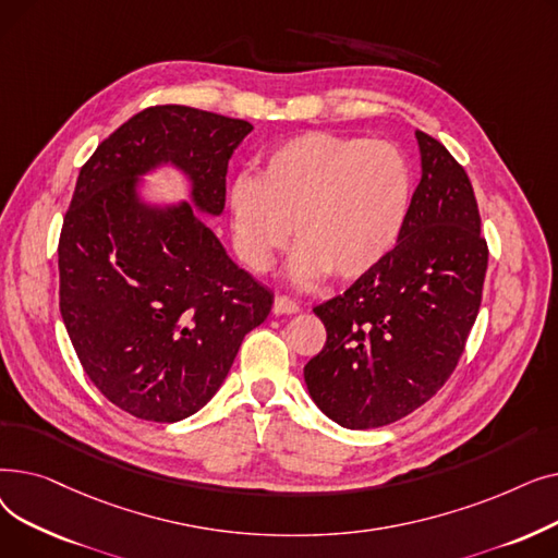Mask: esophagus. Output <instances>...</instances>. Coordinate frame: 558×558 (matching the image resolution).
I'll list each match as a JSON object with an SVG mask.
<instances>
[{
    "label": "esophagus",
    "instance_id": "1",
    "mask_svg": "<svg viewBox=\"0 0 558 558\" xmlns=\"http://www.w3.org/2000/svg\"><path fill=\"white\" fill-rule=\"evenodd\" d=\"M274 312L276 314H299L301 305L294 299H289V296H278L276 303H274Z\"/></svg>",
    "mask_w": 558,
    "mask_h": 558
}]
</instances>
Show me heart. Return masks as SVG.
I'll use <instances>...</instances> for the list:
<instances>
[{"label": "heart", "instance_id": "1", "mask_svg": "<svg viewBox=\"0 0 558 558\" xmlns=\"http://www.w3.org/2000/svg\"><path fill=\"white\" fill-rule=\"evenodd\" d=\"M412 201V167L391 142L314 131L264 156L257 175L228 190L232 238L242 262L262 274L289 242L296 282L332 274L353 280L387 257Z\"/></svg>", "mask_w": 558, "mask_h": 558}]
</instances>
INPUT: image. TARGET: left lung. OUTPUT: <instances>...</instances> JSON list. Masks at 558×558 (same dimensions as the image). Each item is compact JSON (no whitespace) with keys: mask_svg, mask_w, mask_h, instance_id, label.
Masks as SVG:
<instances>
[{"mask_svg":"<svg viewBox=\"0 0 558 558\" xmlns=\"http://www.w3.org/2000/svg\"><path fill=\"white\" fill-rule=\"evenodd\" d=\"M421 183L398 244L341 296L314 307L328 339L305 364L310 396L348 429L396 423L457 368L482 305L488 244L465 169L416 131Z\"/></svg>","mask_w":558,"mask_h":558,"instance_id":"1","label":"left lung"}]
</instances>
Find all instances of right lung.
Here are the masks:
<instances>
[{
	"mask_svg": "<svg viewBox=\"0 0 558 558\" xmlns=\"http://www.w3.org/2000/svg\"><path fill=\"white\" fill-rule=\"evenodd\" d=\"M251 131L217 112L151 106L78 171L58 240V305L85 375L135 418L196 414L274 305L190 203L146 208L135 175L173 162L192 179L196 208L219 215L228 160Z\"/></svg>",
	"mask_w": 558,
	"mask_h": 558,
	"instance_id": "obj_1",
	"label": "right lung"
}]
</instances>
